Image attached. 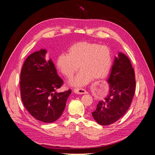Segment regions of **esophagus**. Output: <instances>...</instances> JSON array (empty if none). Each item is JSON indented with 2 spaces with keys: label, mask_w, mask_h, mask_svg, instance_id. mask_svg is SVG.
I'll use <instances>...</instances> for the list:
<instances>
[{
  "label": "esophagus",
  "mask_w": 155,
  "mask_h": 155,
  "mask_svg": "<svg viewBox=\"0 0 155 155\" xmlns=\"http://www.w3.org/2000/svg\"><path fill=\"white\" fill-rule=\"evenodd\" d=\"M73 92L77 94H85L87 93L85 89L82 88H75L74 90H73Z\"/></svg>",
  "instance_id": "obj_1"
}]
</instances>
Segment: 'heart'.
<instances>
[{"mask_svg":"<svg viewBox=\"0 0 155 155\" xmlns=\"http://www.w3.org/2000/svg\"><path fill=\"white\" fill-rule=\"evenodd\" d=\"M56 67L70 79L80 68L81 71L72 81L75 86H84L94 79L105 77L112 64V53L105 45L89 42H80L71 45L67 54L61 53L56 59Z\"/></svg>","mask_w":155,"mask_h":155,"instance_id":"1","label":"heart"}]
</instances>
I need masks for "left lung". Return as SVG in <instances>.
<instances>
[{"instance_id": "8db88e82", "label": "left lung", "mask_w": 155, "mask_h": 155, "mask_svg": "<svg viewBox=\"0 0 155 155\" xmlns=\"http://www.w3.org/2000/svg\"><path fill=\"white\" fill-rule=\"evenodd\" d=\"M109 91L104 100L100 101L92 116L97 123L110 125L123 117L131 104L136 81L134 69L128 57L119 52L115 57L107 80Z\"/></svg>"}]
</instances>
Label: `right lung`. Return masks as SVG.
<instances>
[{"label":"right lung","mask_w":155,"mask_h":155,"mask_svg":"<svg viewBox=\"0 0 155 155\" xmlns=\"http://www.w3.org/2000/svg\"><path fill=\"white\" fill-rule=\"evenodd\" d=\"M46 53L41 49L26 58L21 72L20 88L22 103L30 114L50 123L61 116L71 91L56 92L63 81L51 60H46Z\"/></svg>","instance_id":"add662e5"}]
</instances>
